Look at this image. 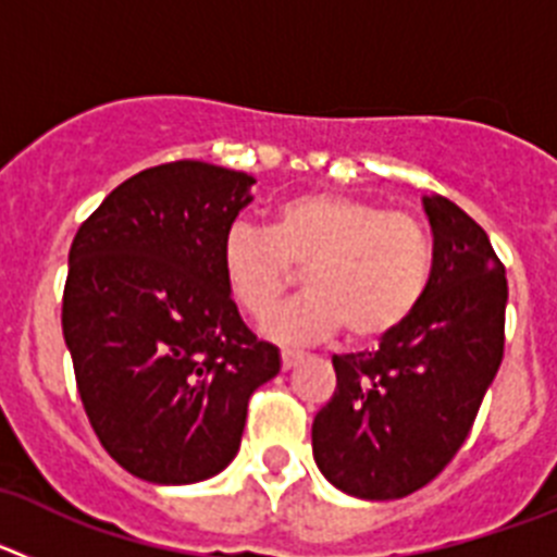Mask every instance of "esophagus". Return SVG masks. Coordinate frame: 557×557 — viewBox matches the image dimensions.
<instances>
[{"label": "esophagus", "mask_w": 557, "mask_h": 557, "mask_svg": "<svg viewBox=\"0 0 557 557\" xmlns=\"http://www.w3.org/2000/svg\"><path fill=\"white\" fill-rule=\"evenodd\" d=\"M301 359H304L301 351H282V368L284 371H289V368L298 366Z\"/></svg>", "instance_id": "esophagus-1"}]
</instances>
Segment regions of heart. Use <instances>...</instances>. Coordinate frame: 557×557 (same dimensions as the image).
<instances>
[{"instance_id":"1","label":"heart","mask_w":557,"mask_h":557,"mask_svg":"<svg viewBox=\"0 0 557 557\" xmlns=\"http://www.w3.org/2000/svg\"><path fill=\"white\" fill-rule=\"evenodd\" d=\"M295 270L309 293L264 321L275 343H312L346 326L354 343H373L412 318L435 270L424 225L401 211L343 191L284 200L268 228L236 223L220 243V275L231 301L262 321Z\"/></svg>"}]
</instances>
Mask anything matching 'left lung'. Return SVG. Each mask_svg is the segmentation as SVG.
I'll return each instance as SVG.
<instances>
[{"label":"left lung","instance_id":"left-lung-1","mask_svg":"<svg viewBox=\"0 0 557 557\" xmlns=\"http://www.w3.org/2000/svg\"><path fill=\"white\" fill-rule=\"evenodd\" d=\"M435 270L421 307L376 351L334 354L337 387L312 424L334 488L401 499L449 466L505 351V264L451 200L424 198Z\"/></svg>","mask_w":557,"mask_h":557}]
</instances>
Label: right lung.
<instances>
[{
  "instance_id": "add662e5",
  "label": "right lung",
  "mask_w": 557,
  "mask_h": 557,
  "mask_svg": "<svg viewBox=\"0 0 557 557\" xmlns=\"http://www.w3.org/2000/svg\"><path fill=\"white\" fill-rule=\"evenodd\" d=\"M248 172L170 161L120 184L77 228L63 339L108 455L139 480L189 485L234 460L248 398L282 368L220 275L250 203Z\"/></svg>"
}]
</instances>
